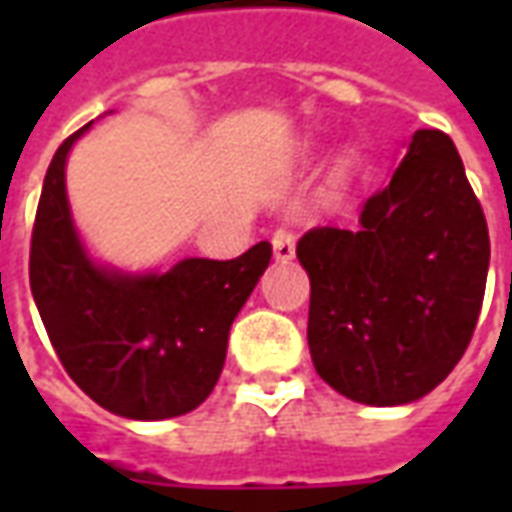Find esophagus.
Listing matches in <instances>:
<instances>
[{"instance_id":"obj_1","label":"esophagus","mask_w":512,"mask_h":512,"mask_svg":"<svg viewBox=\"0 0 512 512\" xmlns=\"http://www.w3.org/2000/svg\"><path fill=\"white\" fill-rule=\"evenodd\" d=\"M271 244H274V257H277L279 263H288L296 255V238H293L288 227H279L274 238H271Z\"/></svg>"}]
</instances>
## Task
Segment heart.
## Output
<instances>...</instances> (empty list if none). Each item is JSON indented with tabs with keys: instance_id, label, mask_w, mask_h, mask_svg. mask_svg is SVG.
<instances>
[{
	"instance_id": "heart-1",
	"label": "heart",
	"mask_w": 512,
	"mask_h": 512,
	"mask_svg": "<svg viewBox=\"0 0 512 512\" xmlns=\"http://www.w3.org/2000/svg\"><path fill=\"white\" fill-rule=\"evenodd\" d=\"M351 169H354V164H351V161H345V164H340V169H337V180L348 178V175H351Z\"/></svg>"
}]
</instances>
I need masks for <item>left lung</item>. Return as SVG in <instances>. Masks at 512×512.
Masks as SVG:
<instances>
[{
	"label": "left lung",
	"mask_w": 512,
	"mask_h": 512,
	"mask_svg": "<svg viewBox=\"0 0 512 512\" xmlns=\"http://www.w3.org/2000/svg\"><path fill=\"white\" fill-rule=\"evenodd\" d=\"M310 277L312 365L365 406H406L450 376L488 277V224L452 139L417 131L356 230L315 227L296 246Z\"/></svg>",
	"instance_id": "obj_1"
}]
</instances>
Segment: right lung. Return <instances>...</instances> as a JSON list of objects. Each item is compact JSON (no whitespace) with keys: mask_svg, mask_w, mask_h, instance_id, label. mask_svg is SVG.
Returning a JSON list of instances; mask_svg holds the SVG:
<instances>
[{"mask_svg":"<svg viewBox=\"0 0 512 512\" xmlns=\"http://www.w3.org/2000/svg\"><path fill=\"white\" fill-rule=\"evenodd\" d=\"M51 158L29 249V288L68 376L126 419L189 414L222 376L235 315L271 260L260 241L235 260L186 257L169 271L131 274L98 263L73 224L65 164L79 136Z\"/></svg>","mask_w":512,"mask_h":512,"instance_id":"right-lung-1","label":"right lung"}]
</instances>
